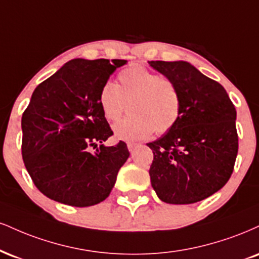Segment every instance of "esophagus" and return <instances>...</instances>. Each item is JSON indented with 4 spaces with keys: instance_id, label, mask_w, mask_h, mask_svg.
Masks as SVG:
<instances>
[{
    "instance_id": "1",
    "label": "esophagus",
    "mask_w": 259,
    "mask_h": 259,
    "mask_svg": "<svg viewBox=\"0 0 259 259\" xmlns=\"http://www.w3.org/2000/svg\"><path fill=\"white\" fill-rule=\"evenodd\" d=\"M139 146H140V145H138V143L129 142V143H127V149H129V152H134L136 148L139 147Z\"/></svg>"
}]
</instances>
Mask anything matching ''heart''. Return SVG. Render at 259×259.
I'll use <instances>...</instances> for the list:
<instances>
[{
    "label": "heart",
    "instance_id": "obj_1",
    "mask_svg": "<svg viewBox=\"0 0 259 259\" xmlns=\"http://www.w3.org/2000/svg\"><path fill=\"white\" fill-rule=\"evenodd\" d=\"M119 84L106 80L99 92V105L107 120H117L127 104L129 117L114 124L117 140L139 141L169 132L181 117V95L176 84L166 77L133 65L118 74Z\"/></svg>",
    "mask_w": 259,
    "mask_h": 259
}]
</instances>
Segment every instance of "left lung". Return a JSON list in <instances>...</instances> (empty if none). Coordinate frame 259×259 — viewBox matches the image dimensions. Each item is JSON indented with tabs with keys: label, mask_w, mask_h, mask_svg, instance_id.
<instances>
[{
	"label": "left lung",
	"mask_w": 259,
	"mask_h": 259,
	"mask_svg": "<svg viewBox=\"0 0 259 259\" xmlns=\"http://www.w3.org/2000/svg\"><path fill=\"white\" fill-rule=\"evenodd\" d=\"M172 80L181 95V117L153 151L149 176L158 198L183 205L204 200L228 182L238 154L236 111L226 89L187 61H149Z\"/></svg>",
	"instance_id": "1"
}]
</instances>
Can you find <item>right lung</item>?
Here are the masks:
<instances>
[{
  "instance_id": "obj_1",
  "label": "right lung",
  "mask_w": 259,
  "mask_h": 259,
  "mask_svg": "<svg viewBox=\"0 0 259 259\" xmlns=\"http://www.w3.org/2000/svg\"><path fill=\"white\" fill-rule=\"evenodd\" d=\"M125 64L119 59H72L33 92L21 118V153L47 198L85 207L110 195L130 153L121 141L111 147L102 143L113 133L98 98L102 84Z\"/></svg>"
}]
</instances>
